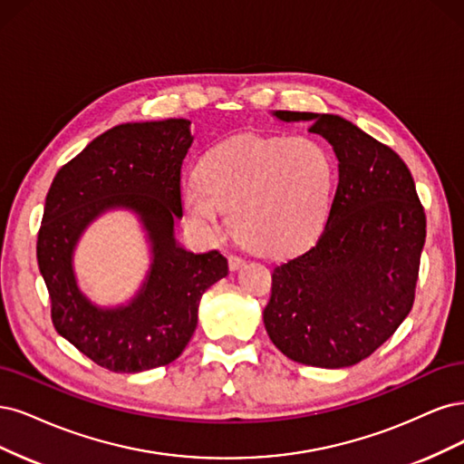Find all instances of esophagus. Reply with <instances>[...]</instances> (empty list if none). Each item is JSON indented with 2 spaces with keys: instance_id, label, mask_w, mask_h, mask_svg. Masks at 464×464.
<instances>
[{
  "instance_id": "34e87169",
  "label": "esophagus",
  "mask_w": 464,
  "mask_h": 464,
  "mask_svg": "<svg viewBox=\"0 0 464 464\" xmlns=\"http://www.w3.org/2000/svg\"><path fill=\"white\" fill-rule=\"evenodd\" d=\"M241 266H245V258L243 256H237V254H231V256H229V267H231V270L235 272Z\"/></svg>"
}]
</instances>
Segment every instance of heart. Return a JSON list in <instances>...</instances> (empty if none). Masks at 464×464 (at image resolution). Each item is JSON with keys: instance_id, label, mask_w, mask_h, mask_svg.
<instances>
[{"instance_id": "b5f03b06", "label": "heart", "mask_w": 464, "mask_h": 464, "mask_svg": "<svg viewBox=\"0 0 464 464\" xmlns=\"http://www.w3.org/2000/svg\"><path fill=\"white\" fill-rule=\"evenodd\" d=\"M334 183V160L318 140L241 134L200 158L197 181L181 187V202L192 226L218 231L226 210L238 241L281 258L320 235Z\"/></svg>"}]
</instances>
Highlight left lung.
<instances>
[{
    "mask_svg": "<svg viewBox=\"0 0 464 464\" xmlns=\"http://www.w3.org/2000/svg\"><path fill=\"white\" fill-rule=\"evenodd\" d=\"M312 121L334 146L339 181L325 227L308 250L274 267L264 325L295 362L347 368L390 339L414 303L426 214L405 161L347 119L276 111Z\"/></svg>",
    "mask_w": 464,
    "mask_h": 464,
    "instance_id": "8db88e82",
    "label": "left lung"
}]
</instances>
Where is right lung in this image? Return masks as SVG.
Here are the masks:
<instances>
[{
  "label": "right lung",
  "mask_w": 464,
  "mask_h": 464,
  "mask_svg": "<svg viewBox=\"0 0 464 464\" xmlns=\"http://www.w3.org/2000/svg\"><path fill=\"white\" fill-rule=\"evenodd\" d=\"M188 127L187 119L117 125L57 171L46 197L36 256L53 327L110 372L134 373L173 362L197 330L200 296L229 272L219 250L194 254L173 238V219L183 216ZM110 207H130L143 218L155 262L129 307L100 311L78 293L70 256L82 229Z\"/></svg>",
  "instance_id": "1"
}]
</instances>
